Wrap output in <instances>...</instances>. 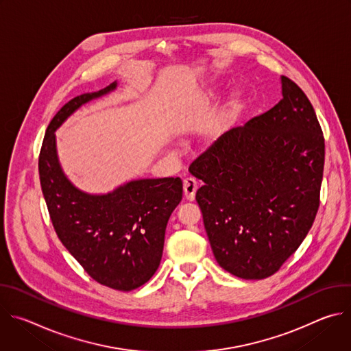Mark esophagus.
<instances>
[{"mask_svg": "<svg viewBox=\"0 0 351 351\" xmlns=\"http://www.w3.org/2000/svg\"><path fill=\"white\" fill-rule=\"evenodd\" d=\"M198 189L197 180L193 178H187L183 180V190H184V195L189 199V202H193L195 198V191Z\"/></svg>", "mask_w": 351, "mask_h": 351, "instance_id": "obj_1", "label": "esophagus"}]
</instances>
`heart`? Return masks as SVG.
<instances>
[{"instance_id":"heart-1","label":"heart","mask_w":351,"mask_h":351,"mask_svg":"<svg viewBox=\"0 0 351 351\" xmlns=\"http://www.w3.org/2000/svg\"><path fill=\"white\" fill-rule=\"evenodd\" d=\"M240 103H241V94H237V95H236V99H234V106H233V107H234V108H236V107H239V106H240ZM229 115H230V111H229V112L222 118V121H221V123H219V128H222V126H223V123H225L226 118H229Z\"/></svg>"}]
</instances>
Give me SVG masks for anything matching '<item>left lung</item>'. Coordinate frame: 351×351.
<instances>
[{
	"label": "left lung",
	"instance_id": "left-lung-1",
	"mask_svg": "<svg viewBox=\"0 0 351 351\" xmlns=\"http://www.w3.org/2000/svg\"><path fill=\"white\" fill-rule=\"evenodd\" d=\"M280 101L222 134L189 168L217 263L241 279L280 269L319 207L325 138L306 93L282 76Z\"/></svg>",
	"mask_w": 351,
	"mask_h": 351
}]
</instances>
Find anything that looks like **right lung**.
<instances>
[{"label":"right lung","instance_id":"right-lung-1","mask_svg":"<svg viewBox=\"0 0 351 351\" xmlns=\"http://www.w3.org/2000/svg\"><path fill=\"white\" fill-rule=\"evenodd\" d=\"M117 87V82L68 101L49 122L38 156L43 195L53 226L83 269L99 285L129 291L160 267L168 219L183 194L180 178L143 179L106 195L77 190L64 175L56 129L82 104Z\"/></svg>","mask_w":351,"mask_h":351}]
</instances>
